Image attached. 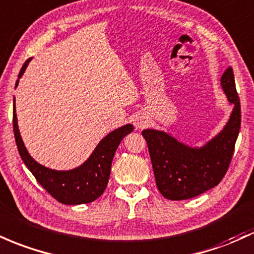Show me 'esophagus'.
<instances>
[{
  "label": "esophagus",
  "mask_w": 254,
  "mask_h": 254,
  "mask_svg": "<svg viewBox=\"0 0 254 254\" xmlns=\"http://www.w3.org/2000/svg\"><path fill=\"white\" fill-rule=\"evenodd\" d=\"M132 122H133V125H135L136 129H143V127H146L149 123L148 117H147L144 113L136 114V116L133 117Z\"/></svg>",
  "instance_id": "34e87169"
}]
</instances>
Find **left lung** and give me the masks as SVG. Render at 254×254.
<instances>
[{
  "mask_svg": "<svg viewBox=\"0 0 254 254\" xmlns=\"http://www.w3.org/2000/svg\"><path fill=\"white\" fill-rule=\"evenodd\" d=\"M223 90L233 112L224 129L202 147H189L168 132L147 129L142 131L148 146L155 183L164 197L187 200L218 185L227 174L241 125L240 99L235 88L233 68L221 78Z\"/></svg>",
  "mask_w": 254,
  "mask_h": 254,
  "instance_id": "1",
  "label": "left lung"
}]
</instances>
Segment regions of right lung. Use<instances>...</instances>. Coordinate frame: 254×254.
<instances>
[{
	"mask_svg": "<svg viewBox=\"0 0 254 254\" xmlns=\"http://www.w3.org/2000/svg\"><path fill=\"white\" fill-rule=\"evenodd\" d=\"M30 60L31 59L25 61L18 78L23 76ZM18 83L19 79L16 80L15 86ZM13 102L15 104V100H13ZM13 130L19 154L37 182L61 204L79 205L94 201L104 193L110 180L114 153L123 138L132 131L133 127L131 124H127L113 130L100 141L93 154L83 165L68 171L48 169L31 158L19 132L15 105L13 106Z\"/></svg>",
	"mask_w": 254,
	"mask_h": 254,
	"instance_id": "1",
	"label": "right lung"
}]
</instances>
